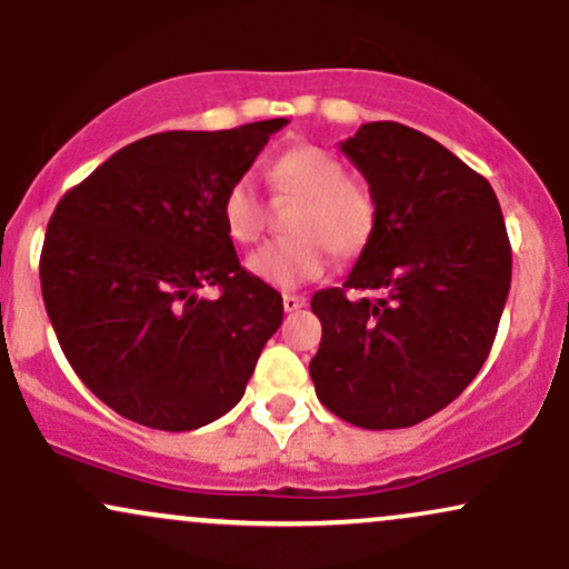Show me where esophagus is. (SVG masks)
<instances>
[{
  "label": "esophagus",
  "instance_id": "esophagus-1",
  "mask_svg": "<svg viewBox=\"0 0 569 569\" xmlns=\"http://www.w3.org/2000/svg\"><path fill=\"white\" fill-rule=\"evenodd\" d=\"M305 305H307V299L299 297V293H283V310H286V312L302 310Z\"/></svg>",
  "mask_w": 569,
  "mask_h": 569
}]
</instances>
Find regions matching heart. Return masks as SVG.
<instances>
[{
    "mask_svg": "<svg viewBox=\"0 0 569 569\" xmlns=\"http://www.w3.org/2000/svg\"><path fill=\"white\" fill-rule=\"evenodd\" d=\"M280 200H299L289 230L297 238L276 240L246 259V270L272 289H297L321 278L329 248L337 257H356L375 230V200L350 181L345 162L321 147H293L267 168ZM267 206L251 179L232 181L221 200V224L234 243H253L264 230Z\"/></svg>",
    "mask_w": 569,
    "mask_h": 569,
    "instance_id": "b5f03b06",
    "label": "heart"
}]
</instances>
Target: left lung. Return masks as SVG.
<instances>
[{"instance_id": "8db88e82", "label": "left lung", "mask_w": 569, "mask_h": 569, "mask_svg": "<svg viewBox=\"0 0 569 569\" xmlns=\"http://www.w3.org/2000/svg\"><path fill=\"white\" fill-rule=\"evenodd\" d=\"M339 149L367 179L375 230L342 289L312 297L310 377L350 426L409 428L485 367L511 289L506 221L485 176L420 130L367 122Z\"/></svg>"}]
</instances>
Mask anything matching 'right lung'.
Listing matches in <instances>:
<instances>
[{
	"label": "right lung",
	"mask_w": 569,
	"mask_h": 569,
	"mask_svg": "<svg viewBox=\"0 0 569 569\" xmlns=\"http://www.w3.org/2000/svg\"><path fill=\"white\" fill-rule=\"evenodd\" d=\"M283 126L147 136L56 206L44 310L71 369L117 415L179 433L243 398L283 297L240 267L221 200ZM206 284L217 300L199 297Z\"/></svg>",
	"instance_id": "obj_1"
}]
</instances>
